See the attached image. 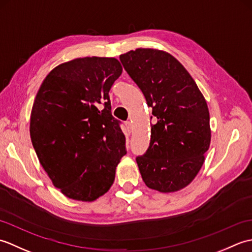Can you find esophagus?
<instances>
[{"mask_svg":"<svg viewBox=\"0 0 252 252\" xmlns=\"http://www.w3.org/2000/svg\"><path fill=\"white\" fill-rule=\"evenodd\" d=\"M126 127L127 132L131 133V129H132V123H131L130 121H126Z\"/></svg>","mask_w":252,"mask_h":252,"instance_id":"1","label":"esophagus"}]
</instances>
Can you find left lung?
I'll return each instance as SVG.
<instances>
[{"label": "left lung", "instance_id": "1", "mask_svg": "<svg viewBox=\"0 0 252 252\" xmlns=\"http://www.w3.org/2000/svg\"><path fill=\"white\" fill-rule=\"evenodd\" d=\"M120 62L155 118L149 147L136 157L143 181L161 192L184 189L199 172L210 146L205 97L183 65L167 52L137 49L120 55Z\"/></svg>", "mask_w": 252, "mask_h": 252}]
</instances>
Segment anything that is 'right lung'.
<instances>
[{
	"instance_id": "1",
	"label": "right lung",
	"mask_w": 252,
	"mask_h": 252,
	"mask_svg": "<svg viewBox=\"0 0 252 252\" xmlns=\"http://www.w3.org/2000/svg\"><path fill=\"white\" fill-rule=\"evenodd\" d=\"M121 73L116 58H77L53 69L37 91L32 145L53 184L71 199L93 201L108 191L126 154L108 94Z\"/></svg>"
}]
</instances>
